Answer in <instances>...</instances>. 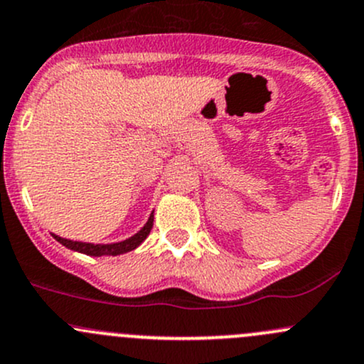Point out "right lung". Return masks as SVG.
<instances>
[{
	"label": "right lung",
	"instance_id": "obj_1",
	"mask_svg": "<svg viewBox=\"0 0 364 364\" xmlns=\"http://www.w3.org/2000/svg\"><path fill=\"white\" fill-rule=\"evenodd\" d=\"M152 224H154V213H151L147 224H145V226L141 228L136 235H133L131 238L124 240V242L107 243V245H100V243H96L95 245V243L73 242V240L61 238V237H58V235H54V238L58 240L59 243H63L65 247H68V249L77 250V252H82V254H87V256H96V257L98 256H119V254H124V252H129V250L136 249V247L149 237V233H151V230H152Z\"/></svg>",
	"mask_w": 364,
	"mask_h": 364
}]
</instances>
